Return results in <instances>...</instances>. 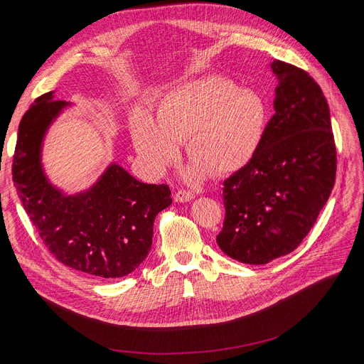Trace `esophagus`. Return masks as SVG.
Listing matches in <instances>:
<instances>
[{
	"instance_id": "1",
	"label": "esophagus",
	"mask_w": 364,
	"mask_h": 364,
	"mask_svg": "<svg viewBox=\"0 0 364 364\" xmlns=\"http://www.w3.org/2000/svg\"><path fill=\"white\" fill-rule=\"evenodd\" d=\"M193 199H195V195H192L190 192H177V193L174 195V200H176L177 203L190 202V200H193Z\"/></svg>"
}]
</instances>
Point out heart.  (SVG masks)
<instances>
[{
  "label": "heart",
  "instance_id": "1",
  "mask_svg": "<svg viewBox=\"0 0 364 364\" xmlns=\"http://www.w3.org/2000/svg\"><path fill=\"white\" fill-rule=\"evenodd\" d=\"M269 105L262 95L224 76H203L180 84L156 103V118L134 109L129 131L144 172L162 176L186 140V155L193 162L186 180L198 181L208 172L223 177L240 171L259 151Z\"/></svg>",
  "mask_w": 364,
  "mask_h": 364
}]
</instances>
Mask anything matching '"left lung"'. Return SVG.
Here are the masks:
<instances>
[{"label":"left lung","mask_w":364,"mask_h":364,"mask_svg":"<svg viewBox=\"0 0 364 364\" xmlns=\"http://www.w3.org/2000/svg\"><path fill=\"white\" fill-rule=\"evenodd\" d=\"M274 114L257 156L224 181L217 236L230 258L261 265L288 255L309 235L335 184L331 112L311 76L273 60Z\"/></svg>","instance_id":"1"}]
</instances>
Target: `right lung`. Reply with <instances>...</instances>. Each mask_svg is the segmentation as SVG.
I'll list each match as a JSON object with an SVG mask.
<instances>
[{
	"mask_svg": "<svg viewBox=\"0 0 364 364\" xmlns=\"http://www.w3.org/2000/svg\"><path fill=\"white\" fill-rule=\"evenodd\" d=\"M38 97L18 125L13 181L48 251L73 270L103 279L129 274L147 257L155 217L172 202L169 187L146 184L112 161L102 176L69 195L43 164L50 127L72 103Z\"/></svg>",
	"mask_w": 364,
	"mask_h": 364,
	"instance_id": "add662e5",
	"label": "right lung"
}]
</instances>
